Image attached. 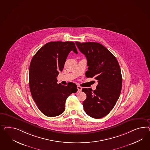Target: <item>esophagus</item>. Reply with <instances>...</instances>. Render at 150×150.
I'll return each mask as SVG.
<instances>
[{"label":"esophagus","instance_id":"1","mask_svg":"<svg viewBox=\"0 0 150 150\" xmlns=\"http://www.w3.org/2000/svg\"><path fill=\"white\" fill-rule=\"evenodd\" d=\"M77 91L79 92H81L82 91V87L80 86H77Z\"/></svg>","mask_w":150,"mask_h":150}]
</instances>
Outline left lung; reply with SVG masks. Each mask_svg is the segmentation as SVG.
Segmentation results:
<instances>
[{"label":"left lung","mask_w":150,"mask_h":150,"mask_svg":"<svg viewBox=\"0 0 150 150\" xmlns=\"http://www.w3.org/2000/svg\"><path fill=\"white\" fill-rule=\"evenodd\" d=\"M79 50L87 61V77H95L98 85L92 91L83 88L86 99L82 104L85 112L92 118H103L112 110L120 95L122 76L118 60L105 46L97 42H76Z\"/></svg>","instance_id":"obj_1"}]
</instances>
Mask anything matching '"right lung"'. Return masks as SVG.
I'll return each mask as SVG.
<instances>
[{
    "mask_svg": "<svg viewBox=\"0 0 150 150\" xmlns=\"http://www.w3.org/2000/svg\"><path fill=\"white\" fill-rule=\"evenodd\" d=\"M71 51L77 54L73 42H50L42 47L31 60L30 89L38 109L47 117L63 113L67 98L77 92V86L74 83L69 82L67 86L57 83V77L63 71Z\"/></svg>",
    "mask_w": 150,
    "mask_h": 150,
    "instance_id": "obj_1",
    "label": "right lung"
}]
</instances>
